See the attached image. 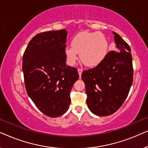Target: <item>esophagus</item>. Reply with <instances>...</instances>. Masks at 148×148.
Instances as JSON below:
<instances>
[{
	"label": "esophagus",
	"mask_w": 148,
	"mask_h": 148,
	"mask_svg": "<svg viewBox=\"0 0 148 148\" xmlns=\"http://www.w3.org/2000/svg\"><path fill=\"white\" fill-rule=\"evenodd\" d=\"M77 70H78L79 75V77H81V75H82V71H83V69H82V68H79Z\"/></svg>",
	"instance_id": "1"
}]
</instances>
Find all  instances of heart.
Returning a JSON list of instances; mask_svg holds the SVG:
<instances>
[{
	"instance_id": "obj_1",
	"label": "heart",
	"mask_w": 148,
	"mask_h": 148,
	"mask_svg": "<svg viewBox=\"0 0 148 148\" xmlns=\"http://www.w3.org/2000/svg\"><path fill=\"white\" fill-rule=\"evenodd\" d=\"M108 52V43L104 34L98 32H81L71 40V46L64 49L66 61L74 65L80 53V59L86 66L95 67L102 63Z\"/></svg>"
}]
</instances>
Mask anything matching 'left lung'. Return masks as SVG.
<instances>
[{
	"label": "left lung",
	"instance_id": "left-lung-1",
	"mask_svg": "<svg viewBox=\"0 0 148 148\" xmlns=\"http://www.w3.org/2000/svg\"><path fill=\"white\" fill-rule=\"evenodd\" d=\"M114 42L119 52L110 51L100 65L84 71L86 102L91 112L108 116L122 106L133 84L132 55L129 44L117 33Z\"/></svg>",
	"mask_w": 148,
	"mask_h": 148
}]
</instances>
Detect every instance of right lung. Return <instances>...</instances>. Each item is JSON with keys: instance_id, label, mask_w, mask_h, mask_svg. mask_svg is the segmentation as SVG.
I'll return each instance as SVG.
<instances>
[{"instance_id": "obj_1", "label": "right lung", "mask_w": 148, "mask_h": 148, "mask_svg": "<svg viewBox=\"0 0 148 148\" xmlns=\"http://www.w3.org/2000/svg\"><path fill=\"white\" fill-rule=\"evenodd\" d=\"M66 36L65 29L36 34L23 56L28 96L42 113L52 118L67 111L70 92L79 78L77 69L66 64Z\"/></svg>"}]
</instances>
